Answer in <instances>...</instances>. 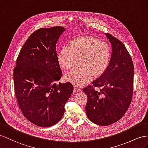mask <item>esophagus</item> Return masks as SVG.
<instances>
[{"mask_svg":"<svg viewBox=\"0 0 148 148\" xmlns=\"http://www.w3.org/2000/svg\"><path fill=\"white\" fill-rule=\"evenodd\" d=\"M81 90V88H79V87H78V86H74V92H80Z\"/></svg>","mask_w":148,"mask_h":148,"instance_id":"obj_1","label":"esophagus"}]
</instances>
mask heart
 Listing matches in <instances>:
<instances>
[{
  "mask_svg": "<svg viewBox=\"0 0 148 148\" xmlns=\"http://www.w3.org/2000/svg\"><path fill=\"white\" fill-rule=\"evenodd\" d=\"M110 56V47L106 42L93 37L81 36L71 40L69 47L60 49L58 59L62 69L70 70L79 59V67L66 74V79L75 86H81L92 76L99 77L104 73Z\"/></svg>",
  "mask_w": 148,
  "mask_h": 148,
  "instance_id": "obj_1",
  "label": "heart"
}]
</instances>
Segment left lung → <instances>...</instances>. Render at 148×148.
<instances>
[{"label": "left lung", "instance_id": "1", "mask_svg": "<svg viewBox=\"0 0 148 148\" xmlns=\"http://www.w3.org/2000/svg\"><path fill=\"white\" fill-rule=\"evenodd\" d=\"M106 35L112 45L109 66L92 85L83 89L88 96L87 116L100 126L119 121L130 107L133 94L134 65L130 53L118 39L110 34Z\"/></svg>", "mask_w": 148, "mask_h": 148}]
</instances>
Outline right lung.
<instances>
[{
    "label": "right lung",
    "mask_w": 148,
    "mask_h": 148,
    "mask_svg": "<svg viewBox=\"0 0 148 148\" xmlns=\"http://www.w3.org/2000/svg\"><path fill=\"white\" fill-rule=\"evenodd\" d=\"M65 29L40 28L22 46L14 69V91L24 116L40 127L58 123L73 92L71 82H58L62 76L56 44Z\"/></svg>",
    "instance_id": "1"
}]
</instances>
